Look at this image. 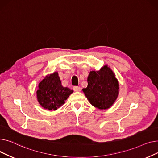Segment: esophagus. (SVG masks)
<instances>
[{"mask_svg": "<svg viewBox=\"0 0 158 158\" xmlns=\"http://www.w3.org/2000/svg\"><path fill=\"white\" fill-rule=\"evenodd\" d=\"M73 89L75 91V92H79V91H81V88L79 86H74L73 88Z\"/></svg>", "mask_w": 158, "mask_h": 158, "instance_id": "esophagus-1", "label": "esophagus"}]
</instances>
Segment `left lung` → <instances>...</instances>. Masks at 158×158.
Listing matches in <instances>:
<instances>
[{"mask_svg": "<svg viewBox=\"0 0 158 158\" xmlns=\"http://www.w3.org/2000/svg\"><path fill=\"white\" fill-rule=\"evenodd\" d=\"M87 81L82 91L89 103L99 110L110 108L119 94L118 81L112 70L104 65L98 71H90Z\"/></svg>", "mask_w": 158, "mask_h": 158, "instance_id": "8db88e82", "label": "left lung"}]
</instances>
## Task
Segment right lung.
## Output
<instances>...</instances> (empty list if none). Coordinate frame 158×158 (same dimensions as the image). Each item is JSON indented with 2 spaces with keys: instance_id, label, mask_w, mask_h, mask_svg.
Returning a JSON list of instances; mask_svg holds the SVG:
<instances>
[{
  "instance_id": "add662e5",
  "label": "right lung",
  "mask_w": 158,
  "mask_h": 158,
  "mask_svg": "<svg viewBox=\"0 0 158 158\" xmlns=\"http://www.w3.org/2000/svg\"><path fill=\"white\" fill-rule=\"evenodd\" d=\"M73 92L62 86L58 73L55 72L40 82L36 92L37 100L44 109L55 111L64 104Z\"/></svg>"
}]
</instances>
